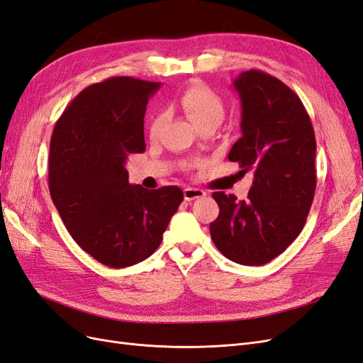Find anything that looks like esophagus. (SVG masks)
<instances>
[{"instance_id":"1","label":"esophagus","mask_w":363,"mask_h":363,"mask_svg":"<svg viewBox=\"0 0 363 363\" xmlns=\"http://www.w3.org/2000/svg\"><path fill=\"white\" fill-rule=\"evenodd\" d=\"M183 195L186 201H192L195 199H201V196L206 195L204 191L199 189V188H184L183 189Z\"/></svg>"}]
</instances>
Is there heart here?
Returning <instances> with one entry per match:
<instances>
[{
    "instance_id": "heart-1",
    "label": "heart",
    "mask_w": 363,
    "mask_h": 363,
    "mask_svg": "<svg viewBox=\"0 0 363 363\" xmlns=\"http://www.w3.org/2000/svg\"><path fill=\"white\" fill-rule=\"evenodd\" d=\"M179 103L184 113L196 127L206 124H219L224 118L225 108L223 98L219 96L211 87L203 83H195L184 89L180 96ZM164 116L162 112L152 116L150 123V135L156 136L163 124Z\"/></svg>"
}]
</instances>
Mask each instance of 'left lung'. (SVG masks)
I'll list each match as a JSON object with an SVG mask.
<instances>
[{"instance_id": "left-lung-1", "label": "left lung", "mask_w": 363, "mask_h": 363, "mask_svg": "<svg viewBox=\"0 0 363 363\" xmlns=\"http://www.w3.org/2000/svg\"><path fill=\"white\" fill-rule=\"evenodd\" d=\"M242 106V138L228 160L251 172L248 199L213 192L219 215L211 236L223 255L240 265H265L301 233L316 188V140L311 118L289 86L250 69L233 83Z\"/></svg>"}]
</instances>
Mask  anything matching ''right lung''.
<instances>
[{"label": "right lung", "mask_w": 363, "mask_h": 363, "mask_svg": "<svg viewBox=\"0 0 363 363\" xmlns=\"http://www.w3.org/2000/svg\"><path fill=\"white\" fill-rule=\"evenodd\" d=\"M160 83L111 77L65 108L50 142L48 188L72 239L111 268L157 250L183 201L177 186L148 191L128 183L125 162L145 151L144 116Z\"/></svg>", "instance_id": "right-lung-1"}]
</instances>
